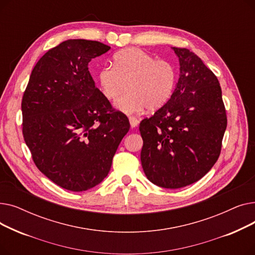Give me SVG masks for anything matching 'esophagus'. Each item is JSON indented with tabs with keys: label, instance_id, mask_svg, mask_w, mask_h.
Returning <instances> with one entry per match:
<instances>
[{
	"label": "esophagus",
	"instance_id": "34e87169",
	"mask_svg": "<svg viewBox=\"0 0 255 255\" xmlns=\"http://www.w3.org/2000/svg\"><path fill=\"white\" fill-rule=\"evenodd\" d=\"M129 122H130L131 127H132V128H134V127H136V126L138 125L139 121H138L135 117H129Z\"/></svg>",
	"mask_w": 255,
	"mask_h": 255
}]
</instances>
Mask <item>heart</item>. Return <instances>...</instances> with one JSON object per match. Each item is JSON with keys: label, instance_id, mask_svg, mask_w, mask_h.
<instances>
[{"label": "heart", "instance_id": "1", "mask_svg": "<svg viewBox=\"0 0 255 255\" xmlns=\"http://www.w3.org/2000/svg\"><path fill=\"white\" fill-rule=\"evenodd\" d=\"M98 83L107 100L116 99L127 88L116 106L126 114H136L145 107L158 110L169 100L176 85V70L168 61L156 60L151 53L131 47L116 53L114 67L100 69Z\"/></svg>", "mask_w": 255, "mask_h": 255}]
</instances>
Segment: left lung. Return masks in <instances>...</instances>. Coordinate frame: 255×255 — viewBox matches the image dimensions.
I'll list each match as a JSON object with an SVG mask.
<instances>
[{"mask_svg":"<svg viewBox=\"0 0 255 255\" xmlns=\"http://www.w3.org/2000/svg\"><path fill=\"white\" fill-rule=\"evenodd\" d=\"M180 78L170 99L139 124L142 169L152 183L178 189L216 163L227 125L218 78L194 52L172 47Z\"/></svg>","mask_w":255,"mask_h":255,"instance_id":"left-lung-1","label":"left lung"}]
</instances>
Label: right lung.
<instances>
[{
	"instance_id": "obj_1",
	"label": "right lung",
	"mask_w": 255,
	"mask_h": 255,
	"mask_svg": "<svg viewBox=\"0 0 255 255\" xmlns=\"http://www.w3.org/2000/svg\"><path fill=\"white\" fill-rule=\"evenodd\" d=\"M110 49L92 40H66L40 58L23 93L22 135L33 161L67 190L101 183L130 128L89 71L90 61Z\"/></svg>"
}]
</instances>
